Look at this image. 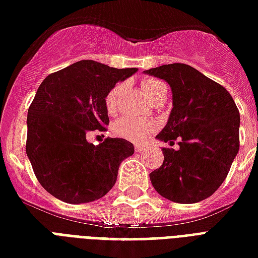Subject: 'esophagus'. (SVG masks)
<instances>
[{
	"instance_id": "esophagus-1",
	"label": "esophagus",
	"mask_w": 258,
	"mask_h": 258,
	"mask_svg": "<svg viewBox=\"0 0 258 258\" xmlns=\"http://www.w3.org/2000/svg\"><path fill=\"white\" fill-rule=\"evenodd\" d=\"M146 146L145 145H135V152H144Z\"/></svg>"
}]
</instances>
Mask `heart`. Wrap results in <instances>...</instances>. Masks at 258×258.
Instances as JSON below:
<instances>
[{"label": "heart", "mask_w": 258, "mask_h": 258, "mask_svg": "<svg viewBox=\"0 0 258 258\" xmlns=\"http://www.w3.org/2000/svg\"><path fill=\"white\" fill-rule=\"evenodd\" d=\"M141 87H142L144 94L150 101L153 100L160 91L167 90L165 83L156 81V79H145V81H142ZM120 90H121V86L117 85L114 86L113 89L106 94L105 105H106V109L109 112L116 110ZM113 131L114 134L120 137V138L127 139V141H131V142H144L145 139L154 131V124L152 121H148V120H139L127 116V117H121L114 123Z\"/></svg>", "instance_id": "b5f03b06"}]
</instances>
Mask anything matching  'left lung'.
Wrapping results in <instances>:
<instances>
[{
	"mask_svg": "<svg viewBox=\"0 0 258 258\" xmlns=\"http://www.w3.org/2000/svg\"><path fill=\"white\" fill-rule=\"evenodd\" d=\"M172 91V110L156 137L179 149H163L164 163L150 173L156 191L169 201L194 204L224 182L239 150V110L230 93L200 71L175 62L144 71Z\"/></svg>",
	"mask_w": 258,
	"mask_h": 258,
	"instance_id": "left-lung-1",
	"label": "left lung"
}]
</instances>
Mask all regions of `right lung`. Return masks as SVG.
Masks as SVG:
<instances>
[{"label":"right lung","instance_id":"1","mask_svg":"<svg viewBox=\"0 0 258 258\" xmlns=\"http://www.w3.org/2000/svg\"><path fill=\"white\" fill-rule=\"evenodd\" d=\"M138 68H112L93 60L74 62L46 76L27 113L28 160L47 192L68 204L100 200L113 187L134 145L108 138L94 146L90 131L109 123L106 94Z\"/></svg>","mask_w":258,"mask_h":258}]
</instances>
